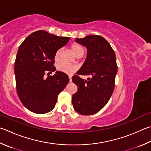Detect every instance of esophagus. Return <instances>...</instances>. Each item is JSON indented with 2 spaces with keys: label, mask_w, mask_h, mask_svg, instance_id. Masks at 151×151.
<instances>
[{
  "label": "esophagus",
  "mask_w": 151,
  "mask_h": 151,
  "mask_svg": "<svg viewBox=\"0 0 151 151\" xmlns=\"http://www.w3.org/2000/svg\"><path fill=\"white\" fill-rule=\"evenodd\" d=\"M69 81L70 82L72 81V77H71V76H69Z\"/></svg>",
  "instance_id": "esophagus-1"
}]
</instances>
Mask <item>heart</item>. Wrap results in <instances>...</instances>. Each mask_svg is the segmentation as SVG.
<instances>
[{"label": "heart", "instance_id": "heart-1", "mask_svg": "<svg viewBox=\"0 0 151 151\" xmlns=\"http://www.w3.org/2000/svg\"><path fill=\"white\" fill-rule=\"evenodd\" d=\"M71 50L73 51L74 54L76 56L81 54H84V52L83 47L79 44H77V43H74V44L71 45ZM61 49H58L56 51L55 55V59L56 60L59 59L60 56H61ZM57 69L61 73L68 74V75H71V74L75 73V71L76 70V67L75 66H73V65L65 63H59L58 65Z\"/></svg>", "mask_w": 151, "mask_h": 151}]
</instances>
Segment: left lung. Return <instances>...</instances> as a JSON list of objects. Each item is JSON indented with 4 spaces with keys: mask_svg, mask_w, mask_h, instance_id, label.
Listing matches in <instances>:
<instances>
[{
    "mask_svg": "<svg viewBox=\"0 0 151 151\" xmlns=\"http://www.w3.org/2000/svg\"><path fill=\"white\" fill-rule=\"evenodd\" d=\"M76 42L87 48V57L83 66L73 76L78 87L73 95L74 109L81 115L94 114L103 108L114 92L117 71L116 54L107 40L96 35L76 38ZM78 75H88L87 80Z\"/></svg>",
    "mask_w": 151,
    "mask_h": 151,
    "instance_id": "1",
    "label": "left lung"
}]
</instances>
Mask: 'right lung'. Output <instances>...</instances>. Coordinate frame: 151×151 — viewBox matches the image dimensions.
I'll list each match as a JSON object with an SVG mask.
<instances>
[{
	"mask_svg": "<svg viewBox=\"0 0 151 151\" xmlns=\"http://www.w3.org/2000/svg\"><path fill=\"white\" fill-rule=\"evenodd\" d=\"M69 37H59L44 30L27 37L18 48L14 74L16 90L21 102L35 114H46L54 108L57 96L69 82L67 75L56 71V51L68 42Z\"/></svg>",
	"mask_w": 151,
	"mask_h": 151,
	"instance_id": "right-lung-1",
	"label": "right lung"
}]
</instances>
